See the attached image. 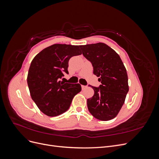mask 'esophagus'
I'll return each mask as SVG.
<instances>
[{
    "mask_svg": "<svg viewBox=\"0 0 159 159\" xmlns=\"http://www.w3.org/2000/svg\"><path fill=\"white\" fill-rule=\"evenodd\" d=\"M87 88V86L86 85H81V88H82V90H84V89H85V88Z\"/></svg>",
    "mask_w": 159,
    "mask_h": 159,
    "instance_id": "obj_1",
    "label": "esophagus"
}]
</instances>
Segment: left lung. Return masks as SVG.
Instances as JSON below:
<instances>
[{
    "mask_svg": "<svg viewBox=\"0 0 159 159\" xmlns=\"http://www.w3.org/2000/svg\"><path fill=\"white\" fill-rule=\"evenodd\" d=\"M86 59L93 67V74L101 84L91 86L94 95L88 99L90 113L101 121H109L117 116L129 91L127 70L117 53L104 43L80 46ZM90 86V85H89Z\"/></svg>",
    "mask_w": 159,
    "mask_h": 159,
    "instance_id": "8db88e82",
    "label": "left lung"
}]
</instances>
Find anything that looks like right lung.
<instances>
[{
  "label": "right lung",
  "instance_id": "1",
  "mask_svg": "<svg viewBox=\"0 0 159 159\" xmlns=\"http://www.w3.org/2000/svg\"><path fill=\"white\" fill-rule=\"evenodd\" d=\"M81 54L79 46L55 44L32 60L27 76L28 88L37 107L48 116H58L67 111L72 99L81 91L80 84L60 80L64 74H69V60Z\"/></svg>",
  "mask_w": 159,
  "mask_h": 159
}]
</instances>
